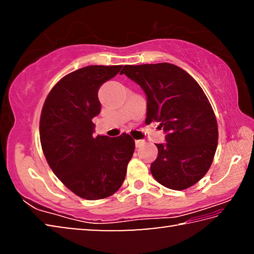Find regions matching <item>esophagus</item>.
<instances>
[{"label":"esophagus","instance_id":"34e87169","mask_svg":"<svg viewBox=\"0 0 254 254\" xmlns=\"http://www.w3.org/2000/svg\"><path fill=\"white\" fill-rule=\"evenodd\" d=\"M143 145V141L142 140H135V147L136 148H140Z\"/></svg>","mask_w":254,"mask_h":254}]
</instances>
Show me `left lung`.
Here are the masks:
<instances>
[{
    "mask_svg": "<svg viewBox=\"0 0 254 254\" xmlns=\"http://www.w3.org/2000/svg\"><path fill=\"white\" fill-rule=\"evenodd\" d=\"M122 74L135 81L147 96V119L160 123L165 143L150 170L159 184L184 190L204 177L217 148L218 130L212 105L198 83L168 63L126 65Z\"/></svg>",
    "mask_w": 254,
    "mask_h": 254,
    "instance_id": "left-lung-1",
    "label": "left lung"
}]
</instances>
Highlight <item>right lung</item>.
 <instances>
[{"label": "right lung", "instance_id": "obj_1", "mask_svg": "<svg viewBox=\"0 0 254 254\" xmlns=\"http://www.w3.org/2000/svg\"><path fill=\"white\" fill-rule=\"evenodd\" d=\"M122 66H87L63 77L47 96L40 118V141L49 167L81 198L96 200L122 186L134 152V140L94 136L92 119L100 114L98 89Z\"/></svg>", "mask_w": 254, "mask_h": 254}]
</instances>
